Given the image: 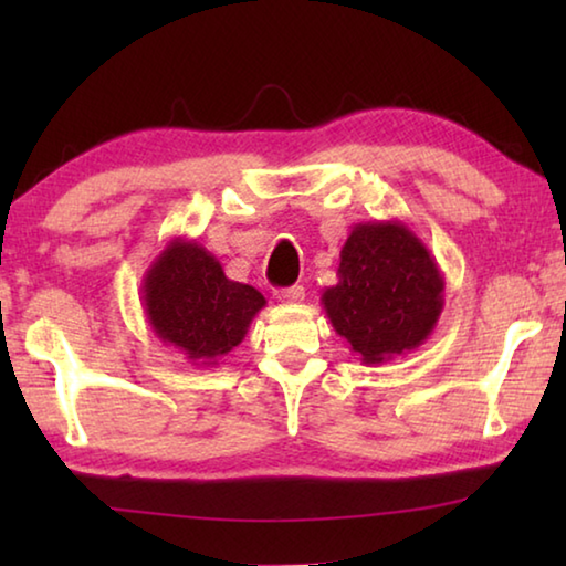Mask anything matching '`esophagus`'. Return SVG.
I'll use <instances>...</instances> for the list:
<instances>
[{
  "label": "esophagus",
  "mask_w": 566,
  "mask_h": 566,
  "mask_svg": "<svg viewBox=\"0 0 566 566\" xmlns=\"http://www.w3.org/2000/svg\"><path fill=\"white\" fill-rule=\"evenodd\" d=\"M274 296L284 304H296L304 300V286L302 284H294V286H284V290H276Z\"/></svg>",
  "instance_id": "1"
}]
</instances>
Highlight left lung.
<instances>
[{"instance_id": "8db88e82", "label": "left lung", "mask_w": 566, "mask_h": 566, "mask_svg": "<svg viewBox=\"0 0 566 566\" xmlns=\"http://www.w3.org/2000/svg\"><path fill=\"white\" fill-rule=\"evenodd\" d=\"M322 304L349 349L379 364L429 339L444 310V274L407 224L371 219L352 227Z\"/></svg>"}]
</instances>
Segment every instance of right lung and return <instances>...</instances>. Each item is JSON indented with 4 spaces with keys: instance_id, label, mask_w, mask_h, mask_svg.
I'll return each mask as SVG.
<instances>
[{
    "instance_id": "right-lung-1",
    "label": "right lung",
    "mask_w": 566,
    "mask_h": 566,
    "mask_svg": "<svg viewBox=\"0 0 566 566\" xmlns=\"http://www.w3.org/2000/svg\"><path fill=\"white\" fill-rule=\"evenodd\" d=\"M264 304L262 292L229 280L217 256L187 237L171 239L142 280L149 329L199 367H214L242 344Z\"/></svg>"
}]
</instances>
